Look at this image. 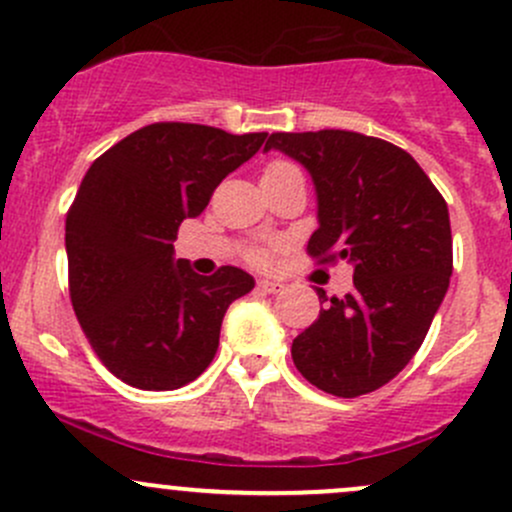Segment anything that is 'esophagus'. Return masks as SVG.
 <instances>
[{"instance_id":"1","label":"esophagus","mask_w":512,"mask_h":512,"mask_svg":"<svg viewBox=\"0 0 512 512\" xmlns=\"http://www.w3.org/2000/svg\"><path fill=\"white\" fill-rule=\"evenodd\" d=\"M257 289H260L262 294H279L284 289V284L277 282V279H260V282H257Z\"/></svg>"}]
</instances>
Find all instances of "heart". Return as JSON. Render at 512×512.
I'll return each mask as SVG.
<instances>
[{"mask_svg":"<svg viewBox=\"0 0 512 512\" xmlns=\"http://www.w3.org/2000/svg\"><path fill=\"white\" fill-rule=\"evenodd\" d=\"M289 169H297L294 164H289V161H270L265 169V174H262V179H267V176H277V174H284V171ZM272 257V250L270 247H257V250L250 252V260L255 262V265H267Z\"/></svg>","mask_w":512,"mask_h":512,"instance_id":"heart-1","label":"heart"}]
</instances>
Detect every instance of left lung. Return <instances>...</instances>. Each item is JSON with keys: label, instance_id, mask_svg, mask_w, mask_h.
I'll return each mask as SVG.
<instances>
[{"label": "left lung", "instance_id": "left-lung-1", "mask_svg": "<svg viewBox=\"0 0 512 512\" xmlns=\"http://www.w3.org/2000/svg\"><path fill=\"white\" fill-rule=\"evenodd\" d=\"M279 149L316 186L319 230L306 252L319 265L348 260L353 292L326 297L292 343L311 385L358 397L390 383L419 351L454 270L449 208L405 149L346 129L274 132Z\"/></svg>", "mask_w": 512, "mask_h": 512}]
</instances>
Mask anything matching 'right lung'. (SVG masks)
Returning <instances> with one entry per match:
<instances>
[{"label": "right lung", "instance_id": "right-lung-1", "mask_svg": "<svg viewBox=\"0 0 512 512\" xmlns=\"http://www.w3.org/2000/svg\"><path fill=\"white\" fill-rule=\"evenodd\" d=\"M265 139L154 122L85 174L66 215L68 289L85 338L122 383L176 390L211 365L225 311L255 279L230 265L201 277L174 260V240Z\"/></svg>", "mask_w": 512, "mask_h": 512}]
</instances>
